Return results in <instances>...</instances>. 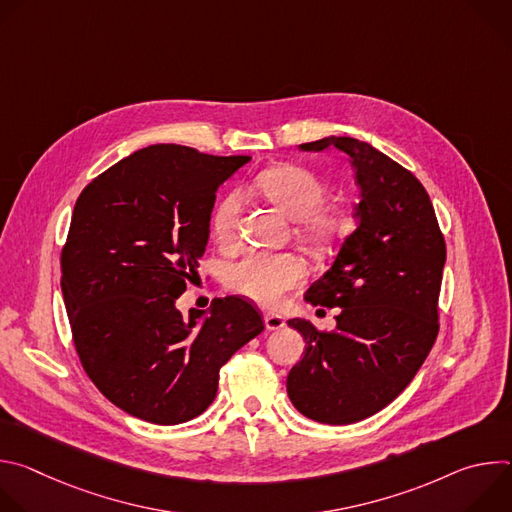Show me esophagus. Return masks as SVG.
I'll use <instances>...</instances> for the list:
<instances>
[{"label": "esophagus", "instance_id": "34e87169", "mask_svg": "<svg viewBox=\"0 0 512 512\" xmlns=\"http://www.w3.org/2000/svg\"><path fill=\"white\" fill-rule=\"evenodd\" d=\"M263 322H265V328H267V330H281V328L285 326L283 318H281L279 314H273V312H267V314L263 316Z\"/></svg>", "mask_w": 512, "mask_h": 512}]
</instances>
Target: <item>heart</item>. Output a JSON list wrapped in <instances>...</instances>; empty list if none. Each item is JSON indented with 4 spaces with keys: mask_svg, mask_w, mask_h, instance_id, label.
Instances as JSON below:
<instances>
[{
    "mask_svg": "<svg viewBox=\"0 0 512 512\" xmlns=\"http://www.w3.org/2000/svg\"><path fill=\"white\" fill-rule=\"evenodd\" d=\"M257 190L287 218L296 221L298 237L316 253H332L348 235V214L328 204V186L312 170L281 164L261 172ZM241 214V194L231 192L214 206L212 235L218 243L235 241ZM306 277V265L291 253L251 251L229 265L227 283L237 294L259 304H277L285 291L298 287Z\"/></svg>",
    "mask_w": 512,
    "mask_h": 512,
    "instance_id": "heart-1",
    "label": "heart"
}]
</instances>
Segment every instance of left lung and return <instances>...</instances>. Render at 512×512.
<instances>
[{"label":"left lung","instance_id":"left-lung-1","mask_svg":"<svg viewBox=\"0 0 512 512\" xmlns=\"http://www.w3.org/2000/svg\"><path fill=\"white\" fill-rule=\"evenodd\" d=\"M350 156L360 186L358 227L306 300L340 308L334 330L310 320L287 324L306 340L287 375L294 407L320 423L346 425L387 407L417 375L440 332L446 241L421 182L373 145L354 137L302 143Z\"/></svg>","mask_w":512,"mask_h":512}]
</instances>
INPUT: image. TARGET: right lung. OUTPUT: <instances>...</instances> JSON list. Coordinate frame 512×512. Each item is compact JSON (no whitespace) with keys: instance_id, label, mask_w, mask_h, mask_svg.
Listing matches in <instances>:
<instances>
[{"instance_id":"1","label":"right lung","mask_w":512,"mask_h":512,"mask_svg":"<svg viewBox=\"0 0 512 512\" xmlns=\"http://www.w3.org/2000/svg\"><path fill=\"white\" fill-rule=\"evenodd\" d=\"M249 156L158 143L81 192L60 253L72 342L95 387L125 413L176 425L214 401L223 364L263 332L253 302L216 300L182 316L208 245L216 190Z\"/></svg>"}]
</instances>
